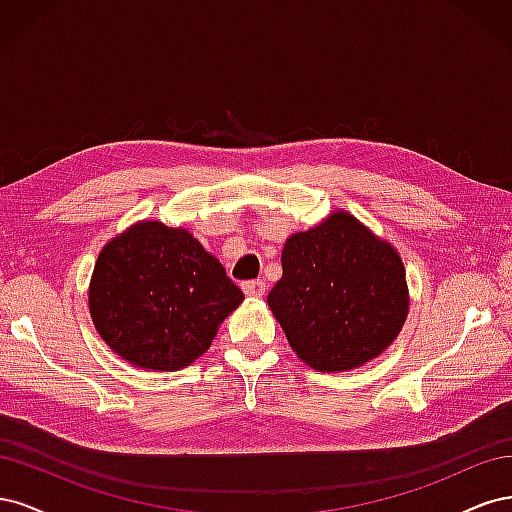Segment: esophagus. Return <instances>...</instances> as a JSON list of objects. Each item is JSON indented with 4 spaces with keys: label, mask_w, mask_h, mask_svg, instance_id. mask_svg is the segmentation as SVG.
Instances as JSON below:
<instances>
[{
    "label": "esophagus",
    "mask_w": 512,
    "mask_h": 512,
    "mask_svg": "<svg viewBox=\"0 0 512 512\" xmlns=\"http://www.w3.org/2000/svg\"><path fill=\"white\" fill-rule=\"evenodd\" d=\"M243 292H245L250 299H260L262 294H265V282H260V280L245 282V284H243Z\"/></svg>",
    "instance_id": "esophagus-1"
}]
</instances>
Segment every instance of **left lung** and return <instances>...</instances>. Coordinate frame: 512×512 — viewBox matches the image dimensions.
I'll use <instances>...</instances> for the list:
<instances>
[{
  "mask_svg": "<svg viewBox=\"0 0 512 512\" xmlns=\"http://www.w3.org/2000/svg\"><path fill=\"white\" fill-rule=\"evenodd\" d=\"M282 280L267 303L290 348L316 371L356 369L404 329L410 309L406 267L395 245L350 211L335 209L290 235Z\"/></svg>",
  "mask_w": 512,
  "mask_h": 512,
  "instance_id": "8db88e82",
  "label": "left lung"
}]
</instances>
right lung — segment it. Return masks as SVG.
<instances>
[{
	"instance_id": "right-lung-1",
	"label": "right lung",
	"mask_w": 512,
	"mask_h": 512,
	"mask_svg": "<svg viewBox=\"0 0 512 512\" xmlns=\"http://www.w3.org/2000/svg\"><path fill=\"white\" fill-rule=\"evenodd\" d=\"M188 228L141 220L108 241L89 282L98 335L123 361L177 371L205 354L243 301Z\"/></svg>"
}]
</instances>
